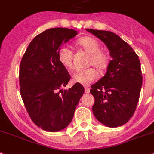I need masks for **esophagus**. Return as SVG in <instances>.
<instances>
[{
	"mask_svg": "<svg viewBox=\"0 0 154 154\" xmlns=\"http://www.w3.org/2000/svg\"><path fill=\"white\" fill-rule=\"evenodd\" d=\"M85 93H90V88L87 87V86H86V87H85Z\"/></svg>",
	"mask_w": 154,
	"mask_h": 154,
	"instance_id": "34e87169",
	"label": "esophagus"
}]
</instances>
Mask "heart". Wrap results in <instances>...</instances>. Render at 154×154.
<instances>
[{
    "label": "heart",
    "instance_id": "heart-1",
    "mask_svg": "<svg viewBox=\"0 0 154 154\" xmlns=\"http://www.w3.org/2000/svg\"><path fill=\"white\" fill-rule=\"evenodd\" d=\"M78 45L82 47L86 52L90 54L89 64L94 65L100 71L104 70L108 66L109 56L105 51H101L100 45L97 39L91 36H84L80 38L77 41ZM72 54L70 47L66 45L60 47L57 51V58L59 62L66 68L71 69L72 68ZM97 72L95 68H88L83 70L75 72L72 76V81L75 83L89 85L97 78Z\"/></svg>",
    "mask_w": 154,
    "mask_h": 154
}]
</instances>
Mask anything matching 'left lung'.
Returning <instances> with one entry per match:
<instances>
[{
	"mask_svg": "<svg viewBox=\"0 0 154 154\" xmlns=\"http://www.w3.org/2000/svg\"><path fill=\"white\" fill-rule=\"evenodd\" d=\"M86 31L106 44L112 57L105 75L91 86L93 115L107 127L122 126L132 118L140 99L143 83L140 59L132 47L114 32Z\"/></svg>",
	"mask_w": 154,
	"mask_h": 154,
	"instance_id": "8db88e82",
	"label": "left lung"
}]
</instances>
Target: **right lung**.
I'll list each match as a JSON object with an SVG mask.
<instances>
[{"label": "right lung", "mask_w": 154, "mask_h": 154, "mask_svg": "<svg viewBox=\"0 0 154 154\" xmlns=\"http://www.w3.org/2000/svg\"><path fill=\"white\" fill-rule=\"evenodd\" d=\"M76 35L75 30L67 28L45 30L30 42L21 61L22 100L32 122L45 131L54 132L66 128L84 93L83 86L79 83L61 90L71 76L59 62L57 51Z\"/></svg>", "instance_id": "right-lung-1"}]
</instances>
